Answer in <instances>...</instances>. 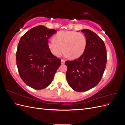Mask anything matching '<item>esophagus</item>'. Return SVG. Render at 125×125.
Returning <instances> with one entry per match:
<instances>
[{
    "instance_id": "esophagus-1",
    "label": "esophagus",
    "mask_w": 125,
    "mask_h": 125,
    "mask_svg": "<svg viewBox=\"0 0 125 125\" xmlns=\"http://www.w3.org/2000/svg\"><path fill=\"white\" fill-rule=\"evenodd\" d=\"M65 60H63V59H62L61 60V63L62 64H64L65 63Z\"/></svg>"
}]
</instances>
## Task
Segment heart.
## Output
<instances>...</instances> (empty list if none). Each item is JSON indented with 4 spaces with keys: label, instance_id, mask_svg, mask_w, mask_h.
<instances>
[{
    "label": "heart",
    "instance_id": "obj_1",
    "mask_svg": "<svg viewBox=\"0 0 125 125\" xmlns=\"http://www.w3.org/2000/svg\"><path fill=\"white\" fill-rule=\"evenodd\" d=\"M47 46L52 53L56 57L62 55L63 51L71 58H78L84 53L86 39L81 33L72 31H59L50 40Z\"/></svg>",
    "mask_w": 125,
    "mask_h": 125
}]
</instances>
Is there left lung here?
I'll use <instances>...</instances> for the list:
<instances>
[{"instance_id": "obj_1", "label": "left lung", "mask_w": 125, "mask_h": 125, "mask_svg": "<svg viewBox=\"0 0 125 125\" xmlns=\"http://www.w3.org/2000/svg\"><path fill=\"white\" fill-rule=\"evenodd\" d=\"M81 32L86 39L84 53L77 59L65 62L67 82L77 92L86 91L99 83L107 62L106 48L103 41L90 30L83 29Z\"/></svg>"}]
</instances>
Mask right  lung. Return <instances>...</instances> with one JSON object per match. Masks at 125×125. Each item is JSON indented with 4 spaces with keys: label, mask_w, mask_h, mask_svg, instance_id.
I'll return each instance as SVG.
<instances>
[{
    "label": "right lung",
    "mask_w": 125,
    "mask_h": 125,
    "mask_svg": "<svg viewBox=\"0 0 125 125\" xmlns=\"http://www.w3.org/2000/svg\"><path fill=\"white\" fill-rule=\"evenodd\" d=\"M56 32L38 25L29 30L19 42L16 52L19 73L25 83L34 89L42 90L50 85L61 65V59L47 46L49 38Z\"/></svg>",
    "instance_id": "right-lung-1"
}]
</instances>
